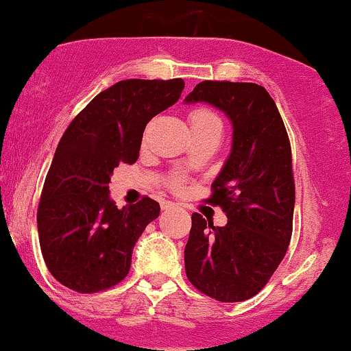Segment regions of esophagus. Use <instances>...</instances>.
<instances>
[{"label":"esophagus","instance_id":"34e87169","mask_svg":"<svg viewBox=\"0 0 351 351\" xmlns=\"http://www.w3.org/2000/svg\"><path fill=\"white\" fill-rule=\"evenodd\" d=\"M162 209H163V210H173V209H176V204H175V202H170V201L163 202Z\"/></svg>","mask_w":351,"mask_h":351}]
</instances>
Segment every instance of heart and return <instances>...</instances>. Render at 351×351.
Instances as JSON below:
<instances>
[{"mask_svg": "<svg viewBox=\"0 0 351 351\" xmlns=\"http://www.w3.org/2000/svg\"><path fill=\"white\" fill-rule=\"evenodd\" d=\"M189 124H191V129H196V128H206V125H213V124H221V122H219L216 114L210 112L209 109L197 108L189 112Z\"/></svg>", "mask_w": 351, "mask_h": 351, "instance_id": "heart-1", "label": "heart"}]
</instances>
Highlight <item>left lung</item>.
I'll list each match as a JSON object with an SVG mask.
<instances>
[{
	"label": "left lung",
	"instance_id": "8db88e82",
	"mask_svg": "<svg viewBox=\"0 0 351 351\" xmlns=\"http://www.w3.org/2000/svg\"><path fill=\"white\" fill-rule=\"evenodd\" d=\"M206 103L227 116L232 147L209 202L223 227L191 216L184 268L191 285L221 302H240L263 289L288 252L293 234L291 145L276 104L255 83L201 82L184 104Z\"/></svg>",
	"mask_w": 351,
	"mask_h": 351
}]
</instances>
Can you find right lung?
Returning <instances> with one entry per match:
<instances>
[{"label": "right lung", "instance_id": "add662e5", "mask_svg": "<svg viewBox=\"0 0 351 351\" xmlns=\"http://www.w3.org/2000/svg\"><path fill=\"white\" fill-rule=\"evenodd\" d=\"M183 90L181 78L124 80L101 91L65 130L37 210L42 256L63 286L98 293L128 276L135 242L160 204L143 197L119 209L109 181L121 163L137 162L147 122Z\"/></svg>", "mask_w": 351, "mask_h": 351}]
</instances>
